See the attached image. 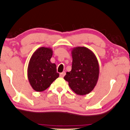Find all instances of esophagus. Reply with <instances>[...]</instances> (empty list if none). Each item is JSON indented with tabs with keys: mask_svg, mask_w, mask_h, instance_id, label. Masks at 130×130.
Listing matches in <instances>:
<instances>
[{
	"mask_svg": "<svg viewBox=\"0 0 130 130\" xmlns=\"http://www.w3.org/2000/svg\"><path fill=\"white\" fill-rule=\"evenodd\" d=\"M65 74H66V72H63L61 73L60 74V77H63L64 76H65Z\"/></svg>",
	"mask_w": 130,
	"mask_h": 130,
	"instance_id": "obj_1",
	"label": "esophagus"
}]
</instances>
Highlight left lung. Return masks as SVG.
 Here are the masks:
<instances>
[{
    "instance_id": "1",
    "label": "left lung",
    "mask_w": 130,
    "mask_h": 130,
    "mask_svg": "<svg viewBox=\"0 0 130 130\" xmlns=\"http://www.w3.org/2000/svg\"><path fill=\"white\" fill-rule=\"evenodd\" d=\"M72 56V70L66 73L64 79L77 95H87L93 90L98 80V61L95 54L85 47H74Z\"/></svg>"
}]
</instances>
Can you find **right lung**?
Listing matches in <instances>:
<instances>
[{
    "mask_svg": "<svg viewBox=\"0 0 130 130\" xmlns=\"http://www.w3.org/2000/svg\"><path fill=\"white\" fill-rule=\"evenodd\" d=\"M53 50L50 47L38 48L30 58L28 66V79L34 90L42 92L47 89L59 74L56 64L50 61Z\"/></svg>",
    "mask_w": 130,
    "mask_h": 130,
    "instance_id": "right-lung-1",
    "label": "right lung"
}]
</instances>
